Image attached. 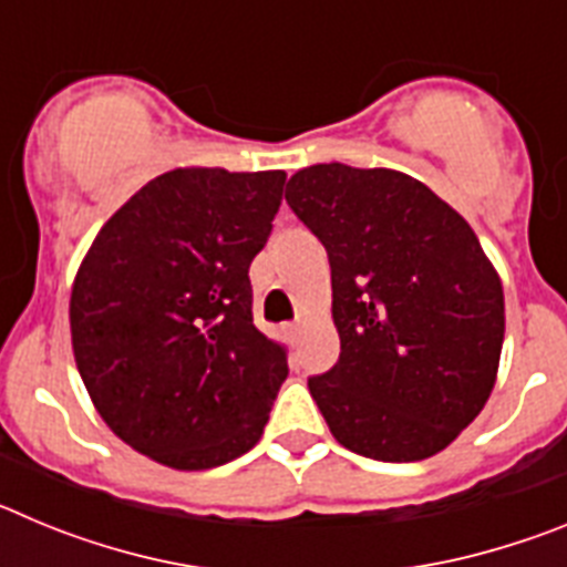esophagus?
<instances>
[{"label":"esophagus","mask_w":567,"mask_h":567,"mask_svg":"<svg viewBox=\"0 0 567 567\" xmlns=\"http://www.w3.org/2000/svg\"><path fill=\"white\" fill-rule=\"evenodd\" d=\"M300 329H303V323H300V320H292V323H287V334H289V338H298Z\"/></svg>","instance_id":"obj_1"}]
</instances>
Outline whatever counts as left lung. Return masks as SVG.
Wrapping results in <instances>:
<instances>
[{
    "label": "left lung",
    "mask_w": 567,
    "mask_h": 567,
    "mask_svg": "<svg viewBox=\"0 0 567 567\" xmlns=\"http://www.w3.org/2000/svg\"><path fill=\"white\" fill-rule=\"evenodd\" d=\"M287 204L327 247L340 358L309 392L340 445L443 452L483 412L505 334L499 275L463 215L398 169L315 164Z\"/></svg>",
    "instance_id": "8db88e82"
}]
</instances>
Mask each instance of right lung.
Listing matches in <instances>:
<instances>
[{
  "mask_svg": "<svg viewBox=\"0 0 567 567\" xmlns=\"http://www.w3.org/2000/svg\"><path fill=\"white\" fill-rule=\"evenodd\" d=\"M287 173L169 169L99 229L70 295L79 374L135 452L202 471L247 454L287 380L252 323L249 264Z\"/></svg>",
  "mask_w": 567,
  "mask_h": 567,
  "instance_id": "right-lung-1",
  "label": "right lung"
}]
</instances>
